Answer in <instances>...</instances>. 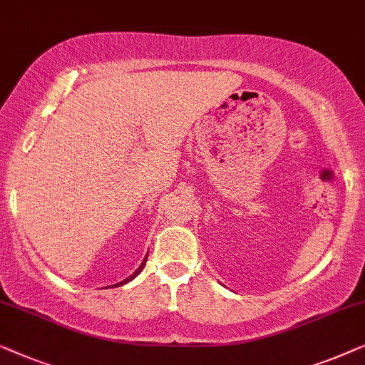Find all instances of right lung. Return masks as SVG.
I'll list each match as a JSON object with an SVG mask.
<instances>
[{
    "mask_svg": "<svg viewBox=\"0 0 365 365\" xmlns=\"http://www.w3.org/2000/svg\"><path fill=\"white\" fill-rule=\"evenodd\" d=\"M145 261H147V256H145V258H143V261H142V264L140 266H138V268H137V271H135V273H133L132 276H129V278H125L124 281H120V283H117V284H114V286H122V284H125V283H129V281H132L133 278H135V276L138 274V273H140V271L143 269V266H145Z\"/></svg>",
    "mask_w": 365,
    "mask_h": 365,
    "instance_id": "1",
    "label": "right lung"
}]
</instances>
